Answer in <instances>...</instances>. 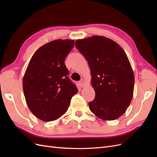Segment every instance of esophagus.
<instances>
[{"label": "esophagus", "instance_id": "34e87169", "mask_svg": "<svg viewBox=\"0 0 157 157\" xmlns=\"http://www.w3.org/2000/svg\"><path fill=\"white\" fill-rule=\"evenodd\" d=\"M79 85L80 86L81 88H83L84 86H85V85H86V84H85V81L83 80V79H81L79 81Z\"/></svg>", "mask_w": 157, "mask_h": 157}]
</instances>
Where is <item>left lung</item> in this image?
I'll return each mask as SVG.
<instances>
[{
  "label": "left lung",
  "mask_w": 157,
  "mask_h": 157,
  "mask_svg": "<svg viewBox=\"0 0 157 157\" xmlns=\"http://www.w3.org/2000/svg\"><path fill=\"white\" fill-rule=\"evenodd\" d=\"M75 45L90 69L96 93L88 103L90 111L104 121L117 119L126 112L134 94V74L125 52L103 36L77 39Z\"/></svg>",
  "instance_id": "left-lung-1"
}]
</instances>
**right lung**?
<instances>
[{
  "instance_id": "1",
  "label": "right lung",
  "mask_w": 157,
  "mask_h": 157,
  "mask_svg": "<svg viewBox=\"0 0 157 157\" xmlns=\"http://www.w3.org/2000/svg\"><path fill=\"white\" fill-rule=\"evenodd\" d=\"M74 44L70 39L51 41L40 47L28 64L23 78V93L30 111L41 121H53L63 115L78 92L64 63Z\"/></svg>"
}]
</instances>
